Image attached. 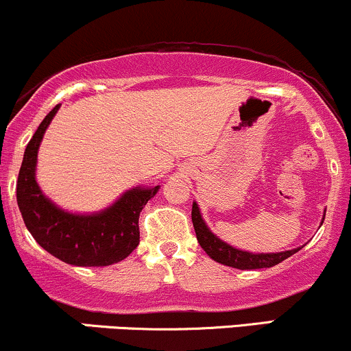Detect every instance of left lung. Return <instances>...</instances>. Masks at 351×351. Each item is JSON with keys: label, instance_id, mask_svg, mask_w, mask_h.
Returning <instances> with one entry per match:
<instances>
[{"label": "left lung", "instance_id": "obj_1", "mask_svg": "<svg viewBox=\"0 0 351 351\" xmlns=\"http://www.w3.org/2000/svg\"><path fill=\"white\" fill-rule=\"evenodd\" d=\"M191 219L193 226H195L196 237H198V243L201 247L206 251V254L216 263L229 265V267L243 269H264V267H274L282 261H285L287 257H291L292 254H295L299 249H292V251L285 252H277V254H252V252H244L239 249H234L232 245L223 243L221 239L213 234L209 231L206 224H204L203 217L199 215L198 204L193 203L191 209Z\"/></svg>", "mask_w": 351, "mask_h": 351}]
</instances>
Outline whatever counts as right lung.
<instances>
[{
    "mask_svg": "<svg viewBox=\"0 0 351 351\" xmlns=\"http://www.w3.org/2000/svg\"><path fill=\"white\" fill-rule=\"evenodd\" d=\"M59 110L56 106L27 143L16 183V199L27 231L36 243L62 263L80 267H102L130 256L140 243L138 217L155 188L127 191L112 208L90 216L64 213L44 198L34 178L36 158L44 132Z\"/></svg>",
    "mask_w": 351,
    "mask_h": 351,
    "instance_id": "obj_1",
    "label": "right lung"
}]
</instances>
